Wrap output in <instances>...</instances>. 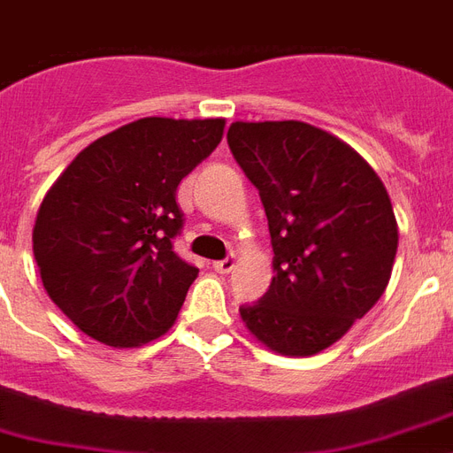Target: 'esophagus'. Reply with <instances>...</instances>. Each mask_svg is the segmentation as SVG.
Instances as JSON below:
<instances>
[{"label": "esophagus", "mask_w": 453, "mask_h": 453, "mask_svg": "<svg viewBox=\"0 0 453 453\" xmlns=\"http://www.w3.org/2000/svg\"><path fill=\"white\" fill-rule=\"evenodd\" d=\"M234 265H237V261H234L233 256H230V258H223V261L213 263V270H216V273H220V275H227V273H233Z\"/></svg>", "instance_id": "1"}]
</instances>
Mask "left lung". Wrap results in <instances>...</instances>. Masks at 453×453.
Returning <instances> with one entry per match:
<instances>
[{
	"label": "left lung",
	"instance_id": "obj_1",
	"mask_svg": "<svg viewBox=\"0 0 453 453\" xmlns=\"http://www.w3.org/2000/svg\"><path fill=\"white\" fill-rule=\"evenodd\" d=\"M230 152L256 185L273 242L270 289L242 305L270 350L308 357L345 336L386 291L397 220L376 171L305 122H234Z\"/></svg>",
	"mask_w": 453,
	"mask_h": 453
}]
</instances>
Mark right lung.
<instances>
[{"label": "right lung", "mask_w": 453, "mask_h": 453, "mask_svg": "<svg viewBox=\"0 0 453 453\" xmlns=\"http://www.w3.org/2000/svg\"><path fill=\"white\" fill-rule=\"evenodd\" d=\"M226 119L145 117L74 157L39 206L32 251L46 294L87 336L136 348L176 322L199 270L173 251L178 183Z\"/></svg>", "instance_id": "obj_1"}]
</instances>
